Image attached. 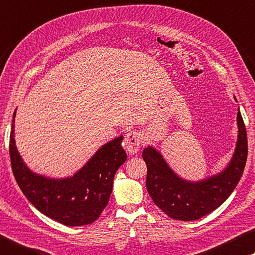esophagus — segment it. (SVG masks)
Listing matches in <instances>:
<instances>
[{"label": "esophagus", "instance_id": "obj_1", "mask_svg": "<svg viewBox=\"0 0 255 255\" xmlns=\"http://www.w3.org/2000/svg\"><path fill=\"white\" fill-rule=\"evenodd\" d=\"M141 143V135L139 131L131 130L125 136V148L129 154L135 155L138 152Z\"/></svg>", "mask_w": 255, "mask_h": 255}]
</instances>
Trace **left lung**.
Returning <instances> with one entry per match:
<instances>
[{
    "label": "left lung",
    "instance_id": "1",
    "mask_svg": "<svg viewBox=\"0 0 255 255\" xmlns=\"http://www.w3.org/2000/svg\"><path fill=\"white\" fill-rule=\"evenodd\" d=\"M235 101L238 99L234 97ZM238 140L229 164L215 175L188 180L176 174L154 146H147L142 158L147 165L146 186L155 204L169 217L179 221L201 219L228 200L237 187L248 157V137L238 109Z\"/></svg>",
    "mask_w": 255,
    "mask_h": 255
}]
</instances>
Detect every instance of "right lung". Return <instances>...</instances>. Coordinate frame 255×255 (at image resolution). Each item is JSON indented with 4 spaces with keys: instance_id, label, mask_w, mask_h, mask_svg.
Wrapping results in <instances>:
<instances>
[{
    "instance_id": "1",
    "label": "right lung",
    "mask_w": 255,
    "mask_h": 255,
    "mask_svg": "<svg viewBox=\"0 0 255 255\" xmlns=\"http://www.w3.org/2000/svg\"><path fill=\"white\" fill-rule=\"evenodd\" d=\"M13 114L10 157L14 177L29 202L50 219L67 226L88 225L100 216L113 192L114 177L127 159L124 136L101 146L72 176L48 177L27 167L17 150Z\"/></svg>"
}]
</instances>
